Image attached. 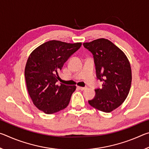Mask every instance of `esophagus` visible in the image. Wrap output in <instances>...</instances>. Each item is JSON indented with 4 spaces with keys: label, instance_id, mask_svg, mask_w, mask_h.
Returning a JSON list of instances; mask_svg holds the SVG:
<instances>
[{
    "label": "esophagus",
    "instance_id": "1",
    "mask_svg": "<svg viewBox=\"0 0 149 149\" xmlns=\"http://www.w3.org/2000/svg\"><path fill=\"white\" fill-rule=\"evenodd\" d=\"M77 88L79 90H81V91H84V90H85V89H86V88H85V87H77Z\"/></svg>",
    "mask_w": 149,
    "mask_h": 149
}]
</instances>
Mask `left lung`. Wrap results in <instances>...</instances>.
Wrapping results in <instances>:
<instances>
[{
    "label": "left lung",
    "instance_id": "8db88e82",
    "mask_svg": "<svg viewBox=\"0 0 149 149\" xmlns=\"http://www.w3.org/2000/svg\"><path fill=\"white\" fill-rule=\"evenodd\" d=\"M84 47L93 55L97 79L101 88L95 89V96L88 100L96 109L110 112L124 102L132 84V70L125 54L105 39L84 42Z\"/></svg>",
    "mask_w": 149,
    "mask_h": 149
}]
</instances>
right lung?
<instances>
[{
    "mask_svg": "<svg viewBox=\"0 0 149 149\" xmlns=\"http://www.w3.org/2000/svg\"><path fill=\"white\" fill-rule=\"evenodd\" d=\"M81 45L52 40L40 45L29 55L25 68L27 91L35 107L45 114H54L68 105L76 87L58 85V72Z\"/></svg>",
    "mask_w": 149,
    "mask_h": 149,
    "instance_id": "1",
    "label": "right lung"
}]
</instances>
